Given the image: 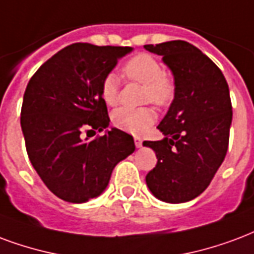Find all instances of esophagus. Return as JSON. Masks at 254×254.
Wrapping results in <instances>:
<instances>
[{
  "label": "esophagus",
  "instance_id": "esophagus-1",
  "mask_svg": "<svg viewBox=\"0 0 254 254\" xmlns=\"http://www.w3.org/2000/svg\"><path fill=\"white\" fill-rule=\"evenodd\" d=\"M134 144H136L137 148H140L142 145V140L141 138H138V137H134Z\"/></svg>",
  "mask_w": 254,
  "mask_h": 254
}]
</instances>
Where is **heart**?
Wrapping results in <instances>:
<instances>
[{
	"instance_id": "b5f03b06",
	"label": "heart",
	"mask_w": 254,
	"mask_h": 254,
	"mask_svg": "<svg viewBox=\"0 0 254 254\" xmlns=\"http://www.w3.org/2000/svg\"><path fill=\"white\" fill-rule=\"evenodd\" d=\"M122 74L127 79L144 83L142 101L159 106L167 105L175 95V80L161 63L149 54H137L122 65ZM99 94L103 102L113 106L120 97V79L117 75H105L99 84ZM155 112L149 108H120L112 114L113 125L124 132L142 134L155 121Z\"/></svg>"
}]
</instances>
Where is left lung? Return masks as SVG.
Here are the masks:
<instances>
[{
  "label": "left lung",
  "instance_id": "left-lung-1",
  "mask_svg": "<svg viewBox=\"0 0 254 254\" xmlns=\"http://www.w3.org/2000/svg\"><path fill=\"white\" fill-rule=\"evenodd\" d=\"M144 47L163 56L175 78V98L157 127L165 137L144 141L157 157L146 185L163 202L183 203L207 189L225 160L233 117L229 86L213 60L187 41Z\"/></svg>",
  "mask_w": 254,
  "mask_h": 254
}]
</instances>
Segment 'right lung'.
Segmentation results:
<instances>
[{
	"label": "right lung",
	"mask_w": 254,
	"mask_h": 254,
	"mask_svg": "<svg viewBox=\"0 0 254 254\" xmlns=\"http://www.w3.org/2000/svg\"><path fill=\"white\" fill-rule=\"evenodd\" d=\"M130 47L75 43L40 65L21 106V129L29 160L51 192L71 203L98 196L113 168L134 152L133 137L109 127L99 84Z\"/></svg>",
	"instance_id": "add662e5"
}]
</instances>
